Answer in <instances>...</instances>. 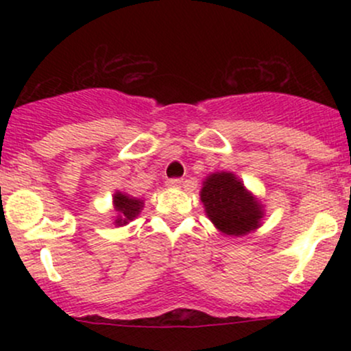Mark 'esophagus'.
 I'll use <instances>...</instances> for the list:
<instances>
[{"instance_id": "obj_1", "label": "esophagus", "mask_w": 351, "mask_h": 351, "mask_svg": "<svg viewBox=\"0 0 351 351\" xmlns=\"http://www.w3.org/2000/svg\"><path fill=\"white\" fill-rule=\"evenodd\" d=\"M181 183H183V180H181V178H170L167 181L168 186H171V188H178Z\"/></svg>"}]
</instances>
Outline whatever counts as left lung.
<instances>
[{"instance_id":"left-lung-1","label":"left lung","mask_w":351,"mask_h":351,"mask_svg":"<svg viewBox=\"0 0 351 351\" xmlns=\"http://www.w3.org/2000/svg\"><path fill=\"white\" fill-rule=\"evenodd\" d=\"M201 201L213 224L228 236L247 234L263 219L261 204L232 173L208 176L201 189Z\"/></svg>"}]
</instances>
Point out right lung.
Listing matches in <instances>:
<instances>
[{
	"mask_svg": "<svg viewBox=\"0 0 351 351\" xmlns=\"http://www.w3.org/2000/svg\"><path fill=\"white\" fill-rule=\"evenodd\" d=\"M114 204L115 211L120 213V217H117L115 223L119 224V226H122V224H127L128 221H132L136 215H138L140 209H142L143 201L130 198V196L122 195V193H117L114 196Z\"/></svg>",
	"mask_w": 351,
	"mask_h": 351,
	"instance_id": "add662e5",
	"label": "right lung"
}]
</instances>
